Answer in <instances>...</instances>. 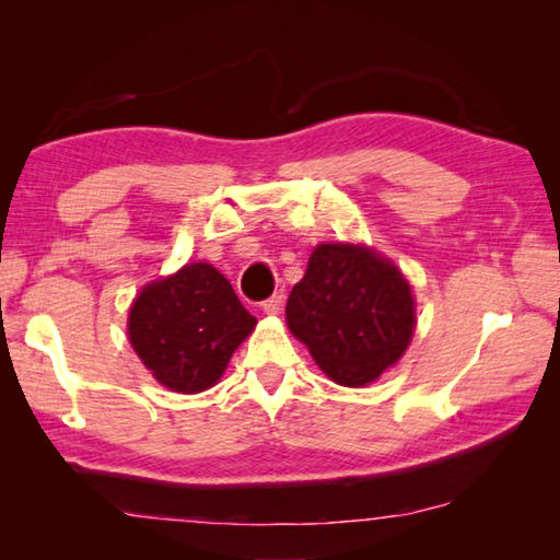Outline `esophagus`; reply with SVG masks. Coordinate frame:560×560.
Instances as JSON below:
<instances>
[{
    "mask_svg": "<svg viewBox=\"0 0 560 560\" xmlns=\"http://www.w3.org/2000/svg\"><path fill=\"white\" fill-rule=\"evenodd\" d=\"M281 307H283V293H273L271 299L261 303V311H265L267 315H279Z\"/></svg>",
    "mask_w": 560,
    "mask_h": 560,
    "instance_id": "34e87169",
    "label": "esophagus"
}]
</instances>
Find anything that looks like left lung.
<instances>
[{
  "mask_svg": "<svg viewBox=\"0 0 560 560\" xmlns=\"http://www.w3.org/2000/svg\"><path fill=\"white\" fill-rule=\"evenodd\" d=\"M287 323L335 383L363 387L409 347L416 327L411 287L371 247L323 243L289 295Z\"/></svg>",
  "mask_w": 560,
  "mask_h": 560,
  "instance_id": "left-lung-1",
  "label": "left lung"
}]
</instances>
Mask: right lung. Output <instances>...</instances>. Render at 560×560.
<instances>
[{
    "mask_svg": "<svg viewBox=\"0 0 560 560\" xmlns=\"http://www.w3.org/2000/svg\"><path fill=\"white\" fill-rule=\"evenodd\" d=\"M255 325L229 279L207 261H192L141 289L127 335L163 387L195 395L219 383Z\"/></svg>",
    "mask_w": 560,
    "mask_h": 560,
    "instance_id": "1",
    "label": "right lung"
}]
</instances>
